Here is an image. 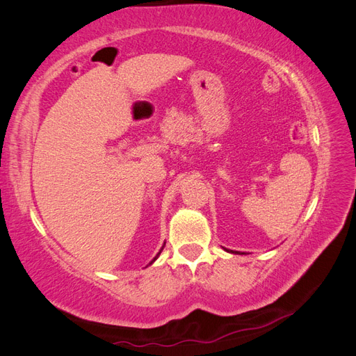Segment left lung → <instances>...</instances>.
I'll return each instance as SVG.
<instances>
[{
  "instance_id": "left-lung-1",
  "label": "left lung",
  "mask_w": 356,
  "mask_h": 356,
  "mask_svg": "<svg viewBox=\"0 0 356 356\" xmlns=\"http://www.w3.org/2000/svg\"><path fill=\"white\" fill-rule=\"evenodd\" d=\"M224 250H225V251H227V252H233V254H238V251H229V250H227V248H224ZM242 254H243V252H242Z\"/></svg>"
}]
</instances>
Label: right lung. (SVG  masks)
<instances>
[{
  "instance_id": "add662e5",
  "label": "right lung",
  "mask_w": 356,
  "mask_h": 356,
  "mask_svg": "<svg viewBox=\"0 0 356 356\" xmlns=\"http://www.w3.org/2000/svg\"><path fill=\"white\" fill-rule=\"evenodd\" d=\"M163 248H165V245H163V246H161V250H160V252H161V251H163ZM160 252H159V254H157V255H156V257H154V258H153V261H152V263H149V264H153V263H154V261H156V260H157V257H159V255H160Z\"/></svg>"
}]
</instances>
